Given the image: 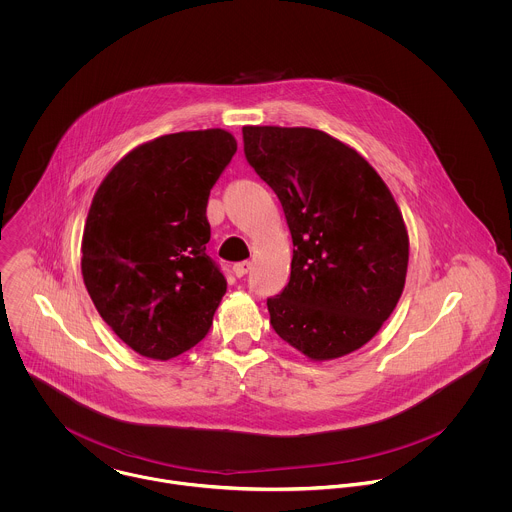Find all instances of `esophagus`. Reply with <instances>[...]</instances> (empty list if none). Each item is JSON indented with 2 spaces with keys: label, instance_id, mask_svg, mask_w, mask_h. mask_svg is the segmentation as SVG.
Instances as JSON below:
<instances>
[{
  "label": "esophagus",
  "instance_id": "esophagus-1",
  "mask_svg": "<svg viewBox=\"0 0 512 512\" xmlns=\"http://www.w3.org/2000/svg\"><path fill=\"white\" fill-rule=\"evenodd\" d=\"M250 268H252L250 262H238V264L232 266V272H234L236 278H244L250 272Z\"/></svg>",
  "mask_w": 512,
  "mask_h": 512
}]
</instances>
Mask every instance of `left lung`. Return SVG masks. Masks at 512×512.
I'll return each mask as SVG.
<instances>
[{
    "mask_svg": "<svg viewBox=\"0 0 512 512\" xmlns=\"http://www.w3.org/2000/svg\"><path fill=\"white\" fill-rule=\"evenodd\" d=\"M242 138L295 246L288 286L268 297L274 331L313 361L361 349L406 282L410 244L392 193L363 155L321 130L244 126Z\"/></svg>",
    "mask_w": 512,
    "mask_h": 512,
    "instance_id": "1",
    "label": "left lung"
}]
</instances>
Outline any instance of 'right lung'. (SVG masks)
Segmentation results:
<instances>
[{"mask_svg":"<svg viewBox=\"0 0 512 512\" xmlns=\"http://www.w3.org/2000/svg\"><path fill=\"white\" fill-rule=\"evenodd\" d=\"M236 153L224 130L161 136L100 183L82 234V278L100 317L136 353L167 361L195 347L226 292L207 254L213 185Z\"/></svg>","mask_w":512,"mask_h":512,"instance_id":"1","label":"right lung"}]
</instances>
